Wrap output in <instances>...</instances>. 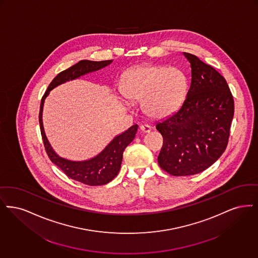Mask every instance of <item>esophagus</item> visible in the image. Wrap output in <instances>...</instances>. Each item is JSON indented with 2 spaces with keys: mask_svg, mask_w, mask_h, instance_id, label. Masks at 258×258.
<instances>
[{
  "mask_svg": "<svg viewBox=\"0 0 258 258\" xmlns=\"http://www.w3.org/2000/svg\"><path fill=\"white\" fill-rule=\"evenodd\" d=\"M140 129H141V131H142L143 133H149V132L151 131V127H150L149 125H147V124H143V125H141Z\"/></svg>",
  "mask_w": 258,
  "mask_h": 258,
  "instance_id": "1",
  "label": "esophagus"
}]
</instances>
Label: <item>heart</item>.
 <instances>
[{
    "label": "heart",
    "instance_id": "b5f03b06",
    "mask_svg": "<svg viewBox=\"0 0 258 258\" xmlns=\"http://www.w3.org/2000/svg\"><path fill=\"white\" fill-rule=\"evenodd\" d=\"M124 96L142 101L144 112L164 118L176 112L185 100L187 79L179 68L144 66L129 70L123 79Z\"/></svg>",
    "mask_w": 258,
    "mask_h": 258
}]
</instances>
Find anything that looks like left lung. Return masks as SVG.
I'll return each instance as SVG.
<instances>
[{"mask_svg":"<svg viewBox=\"0 0 258 258\" xmlns=\"http://www.w3.org/2000/svg\"><path fill=\"white\" fill-rule=\"evenodd\" d=\"M191 81L179 109L159 121L164 144L159 166L174 176L200 173L224 153L234 114V101L225 79L190 53Z\"/></svg>","mask_w":258,"mask_h":258,"instance_id":"8db88e82","label":"left lung"}]
</instances>
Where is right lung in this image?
<instances>
[{"label": "right lung", "mask_w": 258, "mask_h": 258, "mask_svg": "<svg viewBox=\"0 0 258 258\" xmlns=\"http://www.w3.org/2000/svg\"><path fill=\"white\" fill-rule=\"evenodd\" d=\"M112 61V60L93 61V60L83 59L67 70L61 71L50 83L48 89L41 99V104H40V110H39L40 131H41L42 140L44 143L45 149L50 160L71 179L76 180L90 186L105 185L110 181H112L117 175L121 166L124 149L134 140L135 135L138 131V125L135 124L128 130L124 131L123 133L115 136L110 142V144H108V146H106L96 156L85 161H71L66 158L58 156L50 145L45 135L43 121H42L43 106H44L45 99L49 95L50 91L54 90L57 86L64 84L68 81L80 78L83 75L106 68L109 64H111Z\"/></svg>", "instance_id": "obj_1"}]
</instances>
